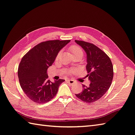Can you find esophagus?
Segmentation results:
<instances>
[{"instance_id": "34e87169", "label": "esophagus", "mask_w": 135, "mask_h": 135, "mask_svg": "<svg viewBox=\"0 0 135 135\" xmlns=\"http://www.w3.org/2000/svg\"><path fill=\"white\" fill-rule=\"evenodd\" d=\"M67 82L69 84H70V85H73V84L75 83V80H73V79H68Z\"/></svg>"}]
</instances>
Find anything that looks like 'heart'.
Returning a JSON list of instances; mask_svg holds the SVG:
<instances>
[{
	"label": "heart",
	"instance_id": "heart-1",
	"mask_svg": "<svg viewBox=\"0 0 135 135\" xmlns=\"http://www.w3.org/2000/svg\"><path fill=\"white\" fill-rule=\"evenodd\" d=\"M69 50L73 56L76 55H81L83 56V50L82 48L78 45H73L72 46H70L69 48ZM60 53H61L60 52H59L57 53V56H56L57 58H58L60 56Z\"/></svg>",
	"mask_w": 135,
	"mask_h": 135
}]
</instances>
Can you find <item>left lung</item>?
I'll use <instances>...</instances> for the list:
<instances>
[{"instance_id": "1", "label": "left lung", "mask_w": 135, "mask_h": 135, "mask_svg": "<svg viewBox=\"0 0 135 135\" xmlns=\"http://www.w3.org/2000/svg\"><path fill=\"white\" fill-rule=\"evenodd\" d=\"M87 54L86 70L90 83L82 85V91L76 96L86 103H93L100 99L110 88L113 78L112 63L100 48L89 42L75 40Z\"/></svg>"}]
</instances>
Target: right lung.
<instances>
[{
    "label": "right lung",
    "instance_id": "right-lung-1",
    "mask_svg": "<svg viewBox=\"0 0 135 135\" xmlns=\"http://www.w3.org/2000/svg\"><path fill=\"white\" fill-rule=\"evenodd\" d=\"M70 40L42 42L25 54L18 67L20 85L33 102L47 103L55 97L59 86L65 80L52 82L48 78L47 69L52 66L57 53Z\"/></svg>",
    "mask_w": 135,
    "mask_h": 135
}]
</instances>
